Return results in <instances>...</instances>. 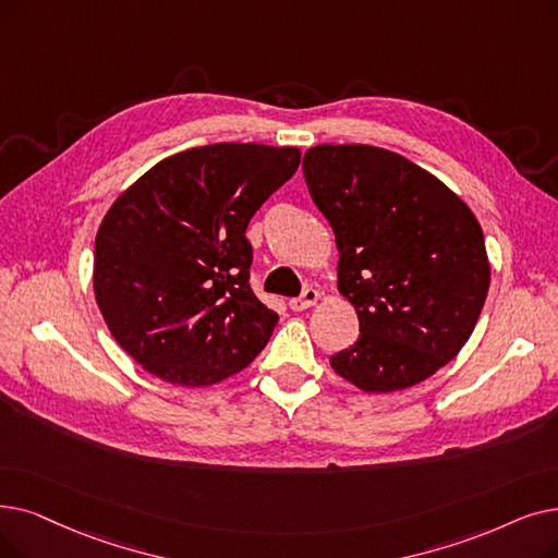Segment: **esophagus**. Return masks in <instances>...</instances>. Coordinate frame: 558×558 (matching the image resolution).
Instances as JSON below:
<instances>
[{
	"instance_id": "1",
	"label": "esophagus",
	"mask_w": 558,
	"mask_h": 558,
	"mask_svg": "<svg viewBox=\"0 0 558 558\" xmlns=\"http://www.w3.org/2000/svg\"><path fill=\"white\" fill-rule=\"evenodd\" d=\"M317 299H319V292H317V289L307 287V289H303V294H301V296H296V299L289 301V307H292L294 312H303V310H307V307H312L314 303H317Z\"/></svg>"
}]
</instances>
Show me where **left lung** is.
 <instances>
[{
  "instance_id": "8db88e82",
  "label": "left lung",
  "mask_w": 558,
  "mask_h": 558,
  "mask_svg": "<svg viewBox=\"0 0 558 558\" xmlns=\"http://www.w3.org/2000/svg\"><path fill=\"white\" fill-rule=\"evenodd\" d=\"M310 196L339 251V292L360 337L330 355L365 392H395L445 367L470 339L490 287L483 230L438 178L374 145H317Z\"/></svg>"
}]
</instances>
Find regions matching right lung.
<instances>
[{
  "mask_svg": "<svg viewBox=\"0 0 558 558\" xmlns=\"http://www.w3.org/2000/svg\"><path fill=\"white\" fill-rule=\"evenodd\" d=\"M299 163V148L201 145L153 166L111 205L95 236V299L143 369L201 387L266 347L278 314L251 289L246 228Z\"/></svg>",
  "mask_w": 558,
  "mask_h": 558,
  "instance_id": "right-lung-1",
  "label": "right lung"
}]
</instances>
